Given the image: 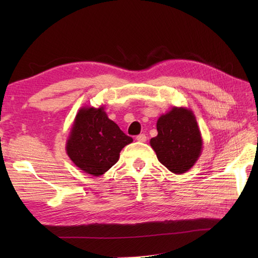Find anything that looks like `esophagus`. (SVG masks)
<instances>
[{
	"label": "esophagus",
	"instance_id": "obj_1",
	"mask_svg": "<svg viewBox=\"0 0 258 258\" xmlns=\"http://www.w3.org/2000/svg\"><path fill=\"white\" fill-rule=\"evenodd\" d=\"M136 141L138 142H141V143H144V142L146 141V135L145 134H140L136 136Z\"/></svg>",
	"mask_w": 258,
	"mask_h": 258
}]
</instances>
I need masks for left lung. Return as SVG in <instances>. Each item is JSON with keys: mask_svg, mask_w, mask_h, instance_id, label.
Instances as JSON below:
<instances>
[{"mask_svg": "<svg viewBox=\"0 0 258 258\" xmlns=\"http://www.w3.org/2000/svg\"><path fill=\"white\" fill-rule=\"evenodd\" d=\"M157 136L150 144L168 171L183 174L194 166L203 150L202 134L189 108L174 106L156 123Z\"/></svg>", "mask_w": 258, "mask_h": 258, "instance_id": "left-lung-1", "label": "left lung"}]
</instances>
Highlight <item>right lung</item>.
<instances>
[{"label":"right lung","mask_w":258,"mask_h":258,"mask_svg":"<svg viewBox=\"0 0 258 258\" xmlns=\"http://www.w3.org/2000/svg\"><path fill=\"white\" fill-rule=\"evenodd\" d=\"M132 142L107 117L103 105L84 106L76 114L65 147L76 166L97 177L116 164L120 151Z\"/></svg>","instance_id":"add662e5"}]
</instances>
